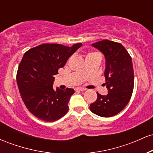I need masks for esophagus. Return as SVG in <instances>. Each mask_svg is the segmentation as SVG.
<instances>
[{
  "label": "esophagus",
  "mask_w": 153,
  "mask_h": 153,
  "mask_svg": "<svg viewBox=\"0 0 153 153\" xmlns=\"http://www.w3.org/2000/svg\"><path fill=\"white\" fill-rule=\"evenodd\" d=\"M85 90V89L82 88H76V91H83Z\"/></svg>",
  "instance_id": "esophagus-1"
}]
</instances>
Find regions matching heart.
Segmentation results:
<instances>
[{
	"instance_id": "obj_1",
	"label": "heart",
	"mask_w": 153,
	"mask_h": 153,
	"mask_svg": "<svg viewBox=\"0 0 153 153\" xmlns=\"http://www.w3.org/2000/svg\"><path fill=\"white\" fill-rule=\"evenodd\" d=\"M91 54H94V53H91Z\"/></svg>"
}]
</instances>
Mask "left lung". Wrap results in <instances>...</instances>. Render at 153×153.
Returning <instances> with one entry per match:
<instances>
[{"mask_svg":"<svg viewBox=\"0 0 153 153\" xmlns=\"http://www.w3.org/2000/svg\"><path fill=\"white\" fill-rule=\"evenodd\" d=\"M91 46L102 52L106 59L104 75L108 94L97 93V99L90 109L101 117H111L119 114L129 103L134 88L132 61L122 44L104 39Z\"/></svg>","mask_w":153,"mask_h":153,"instance_id":"left-lung-1","label":"left lung"}]
</instances>
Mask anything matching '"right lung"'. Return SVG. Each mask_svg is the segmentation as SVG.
Wrapping results in <instances>:
<instances>
[{"label": "right lung", "mask_w": 153, "mask_h": 153, "mask_svg": "<svg viewBox=\"0 0 153 153\" xmlns=\"http://www.w3.org/2000/svg\"><path fill=\"white\" fill-rule=\"evenodd\" d=\"M81 46V43L71 47L43 44L24 54L17 72V85L24 104L36 117L54 122L68 112V103L75 91L57 87L54 90V76Z\"/></svg>", "instance_id": "add662e5"}]
</instances>
